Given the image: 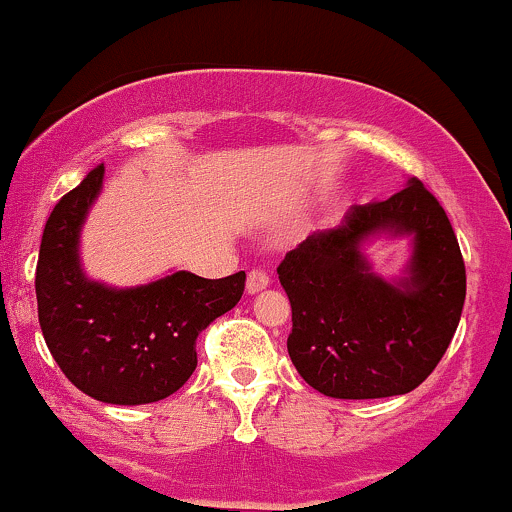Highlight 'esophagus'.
I'll return each instance as SVG.
<instances>
[{
	"label": "esophagus",
	"mask_w": 512,
	"mask_h": 512,
	"mask_svg": "<svg viewBox=\"0 0 512 512\" xmlns=\"http://www.w3.org/2000/svg\"><path fill=\"white\" fill-rule=\"evenodd\" d=\"M268 285H270V275L263 268H254L249 273V278H246V292H249V294L266 290Z\"/></svg>",
	"instance_id": "obj_1"
}]
</instances>
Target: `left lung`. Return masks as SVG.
Segmentation results:
<instances>
[{
	"label": "left lung",
	"instance_id": "left-lung-1",
	"mask_svg": "<svg viewBox=\"0 0 512 512\" xmlns=\"http://www.w3.org/2000/svg\"><path fill=\"white\" fill-rule=\"evenodd\" d=\"M378 231L415 237L411 273L395 286L361 254ZM278 275L292 304V364L311 388L340 400L405 395L424 383L458 330L467 292L453 225L419 179L306 237Z\"/></svg>",
	"mask_w": 512,
	"mask_h": 512
}]
</instances>
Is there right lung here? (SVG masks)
Returning <instances> with one entry per match:
<instances>
[{
	"label": "right lung",
	"instance_id": "right-lung-1",
	"mask_svg": "<svg viewBox=\"0 0 512 512\" xmlns=\"http://www.w3.org/2000/svg\"><path fill=\"white\" fill-rule=\"evenodd\" d=\"M105 167L86 174L47 218L35 268L42 335L78 390L107 405H148L177 393L196 369V338L242 299L246 273L220 280L177 270L129 290L88 280L78 234Z\"/></svg>",
	"mask_w": 512,
	"mask_h": 512
}]
</instances>
